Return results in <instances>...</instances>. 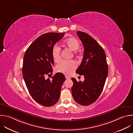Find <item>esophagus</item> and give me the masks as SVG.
<instances>
[{
    "mask_svg": "<svg viewBox=\"0 0 133 133\" xmlns=\"http://www.w3.org/2000/svg\"><path fill=\"white\" fill-rule=\"evenodd\" d=\"M65 78H66V79H70V77L69 76H65Z\"/></svg>",
    "mask_w": 133,
    "mask_h": 133,
    "instance_id": "1",
    "label": "esophagus"
}]
</instances>
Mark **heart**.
<instances>
[{"label": "heart", "mask_w": 133, "mask_h": 133, "mask_svg": "<svg viewBox=\"0 0 133 133\" xmlns=\"http://www.w3.org/2000/svg\"><path fill=\"white\" fill-rule=\"evenodd\" d=\"M64 45L72 51L77 50L80 46L79 41L75 37H70L64 42ZM52 56L55 62H58L61 58V49L57 44H55L52 49ZM77 67V64L73 60H63L61 61L56 66L57 72L66 75L71 74Z\"/></svg>", "instance_id": "heart-1"}]
</instances>
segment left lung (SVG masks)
Instances as JSON below:
<instances>
[{"mask_svg":"<svg viewBox=\"0 0 133 133\" xmlns=\"http://www.w3.org/2000/svg\"><path fill=\"white\" fill-rule=\"evenodd\" d=\"M84 48L82 62L76 70L83 75V82L72 78V96L75 101L82 105H89L100 96L108 74L106 55L100 44L88 34L77 31Z\"/></svg>","mask_w":133,"mask_h":133,"instance_id":"1","label":"left lung"}]
</instances>
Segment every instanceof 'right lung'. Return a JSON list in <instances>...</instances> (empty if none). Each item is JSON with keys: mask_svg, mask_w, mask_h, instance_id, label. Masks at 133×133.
Here are the masks:
<instances>
[{"mask_svg": "<svg viewBox=\"0 0 133 133\" xmlns=\"http://www.w3.org/2000/svg\"><path fill=\"white\" fill-rule=\"evenodd\" d=\"M65 33H47L37 37L25 52L22 74L27 89L33 99L44 107H51L59 100L65 77L57 72L51 80L45 76L53 72L52 49Z\"/></svg>", "mask_w": 133, "mask_h": 133, "instance_id": "obj_1", "label": "right lung"}]
</instances>
